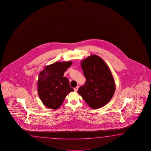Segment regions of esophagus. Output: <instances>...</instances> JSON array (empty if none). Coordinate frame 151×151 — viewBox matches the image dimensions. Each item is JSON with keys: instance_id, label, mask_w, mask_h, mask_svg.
Returning <instances> with one entry per match:
<instances>
[{"instance_id": "34e87169", "label": "esophagus", "mask_w": 151, "mask_h": 151, "mask_svg": "<svg viewBox=\"0 0 151 151\" xmlns=\"http://www.w3.org/2000/svg\"><path fill=\"white\" fill-rule=\"evenodd\" d=\"M78 88H79V86H77V87H76V88H74V91H75L76 92H77V91H78Z\"/></svg>"}]
</instances>
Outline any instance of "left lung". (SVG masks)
Returning a JSON list of instances; mask_svg holds the SVG:
<instances>
[{
  "instance_id": "8db88e82",
  "label": "left lung",
  "mask_w": 151,
  "mask_h": 151,
  "mask_svg": "<svg viewBox=\"0 0 151 151\" xmlns=\"http://www.w3.org/2000/svg\"><path fill=\"white\" fill-rule=\"evenodd\" d=\"M81 66L86 81L78 93L90 107H102L111 100L115 92L116 85L111 70L96 55L82 60Z\"/></svg>"
}]
</instances>
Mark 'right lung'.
Masks as SVG:
<instances>
[{
  "instance_id": "1",
  "label": "right lung",
  "mask_w": 151,
  "mask_h": 151,
  "mask_svg": "<svg viewBox=\"0 0 151 151\" xmlns=\"http://www.w3.org/2000/svg\"><path fill=\"white\" fill-rule=\"evenodd\" d=\"M72 61L55 62L47 66L39 74L38 92L40 99L46 107L56 109L60 107L67 95L74 90L64 73Z\"/></svg>"
}]
</instances>
